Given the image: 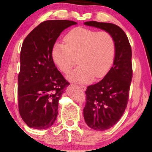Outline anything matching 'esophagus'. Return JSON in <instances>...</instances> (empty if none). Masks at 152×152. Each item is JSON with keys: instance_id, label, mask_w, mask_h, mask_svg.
Segmentation results:
<instances>
[{"instance_id": "obj_1", "label": "esophagus", "mask_w": 152, "mask_h": 152, "mask_svg": "<svg viewBox=\"0 0 152 152\" xmlns=\"http://www.w3.org/2000/svg\"><path fill=\"white\" fill-rule=\"evenodd\" d=\"M79 88H81L82 91H86V87L85 86H80Z\"/></svg>"}]
</instances>
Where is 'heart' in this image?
<instances>
[{
  "label": "heart",
  "mask_w": 152,
  "mask_h": 152,
  "mask_svg": "<svg viewBox=\"0 0 152 152\" xmlns=\"http://www.w3.org/2000/svg\"><path fill=\"white\" fill-rule=\"evenodd\" d=\"M65 43L56 42L52 48L53 62L68 74L76 64L80 66L68 76L72 81L85 83L104 77L111 67L116 46L113 36L106 31L75 28L64 38Z\"/></svg>",
  "instance_id": "obj_1"
}]
</instances>
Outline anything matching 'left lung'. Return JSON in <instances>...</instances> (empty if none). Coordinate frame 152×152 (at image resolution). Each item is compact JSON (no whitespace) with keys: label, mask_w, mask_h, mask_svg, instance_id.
Returning a JSON list of instances; mask_svg holds the SVG:
<instances>
[{"label":"left lung","mask_w":152,"mask_h":152,"mask_svg":"<svg viewBox=\"0 0 152 152\" xmlns=\"http://www.w3.org/2000/svg\"><path fill=\"white\" fill-rule=\"evenodd\" d=\"M109 33L116 46L113 66L102 81L88 86L83 117L86 124L96 131L107 130L114 126L124 112L132 78V48L126 34L111 23L85 22Z\"/></svg>","instance_id":"1"}]
</instances>
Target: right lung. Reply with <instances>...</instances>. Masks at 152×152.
Masks as SVG:
<instances>
[{
    "label": "right lung",
    "mask_w": 152,
    "mask_h": 152,
    "mask_svg": "<svg viewBox=\"0 0 152 152\" xmlns=\"http://www.w3.org/2000/svg\"><path fill=\"white\" fill-rule=\"evenodd\" d=\"M77 23L50 20L40 23L25 38L20 55L18 99L20 116L35 129H46L58 115V101L69 83L52 58L54 43L64 30Z\"/></svg>",
    "instance_id": "add662e5"
}]
</instances>
